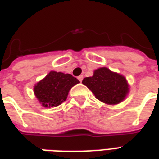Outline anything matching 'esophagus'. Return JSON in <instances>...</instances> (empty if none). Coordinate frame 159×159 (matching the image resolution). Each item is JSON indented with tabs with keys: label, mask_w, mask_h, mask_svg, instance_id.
<instances>
[{
	"label": "esophagus",
	"mask_w": 159,
	"mask_h": 159,
	"mask_svg": "<svg viewBox=\"0 0 159 159\" xmlns=\"http://www.w3.org/2000/svg\"><path fill=\"white\" fill-rule=\"evenodd\" d=\"M77 78H78V80H79L80 82H82V81H83V76H82V75H81V76H78V77H77Z\"/></svg>",
	"instance_id": "1"
}]
</instances>
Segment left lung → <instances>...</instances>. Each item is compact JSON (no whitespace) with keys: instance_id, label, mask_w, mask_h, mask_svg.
Returning a JSON list of instances; mask_svg holds the SVG:
<instances>
[{"instance_id":"1","label":"left lung","mask_w":159,"mask_h":159,"mask_svg":"<svg viewBox=\"0 0 159 159\" xmlns=\"http://www.w3.org/2000/svg\"><path fill=\"white\" fill-rule=\"evenodd\" d=\"M83 83L93 92L98 100L109 105L121 102L129 92L125 77L111 72L106 67L94 70L93 76L84 78Z\"/></svg>"}]
</instances>
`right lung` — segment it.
Returning <instances> with one entry per match:
<instances>
[{
    "label": "right lung",
    "mask_w": 159,
    "mask_h": 159,
    "mask_svg": "<svg viewBox=\"0 0 159 159\" xmlns=\"http://www.w3.org/2000/svg\"><path fill=\"white\" fill-rule=\"evenodd\" d=\"M78 83L70 74L51 71L36 84L34 91L42 106L57 107L66 100L70 89Z\"/></svg>",
    "instance_id": "1"
}]
</instances>
